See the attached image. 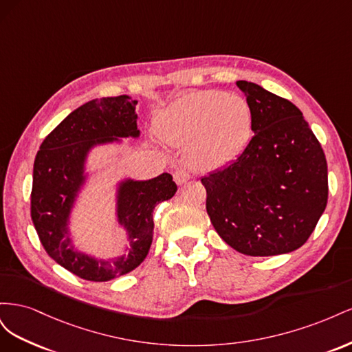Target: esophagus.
<instances>
[{"label": "esophagus", "instance_id": "esophagus-1", "mask_svg": "<svg viewBox=\"0 0 352 352\" xmlns=\"http://www.w3.org/2000/svg\"><path fill=\"white\" fill-rule=\"evenodd\" d=\"M173 179L177 185H182V184L188 182V180L190 179V175H189V172H186V170L179 168L173 173Z\"/></svg>", "mask_w": 352, "mask_h": 352}]
</instances>
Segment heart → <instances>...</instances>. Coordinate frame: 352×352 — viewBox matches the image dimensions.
Returning a JSON list of instances; mask_svg holds the SVG:
<instances>
[{
    "mask_svg": "<svg viewBox=\"0 0 352 352\" xmlns=\"http://www.w3.org/2000/svg\"><path fill=\"white\" fill-rule=\"evenodd\" d=\"M155 132L170 145H188L197 167L225 166L247 146L252 131L248 102L221 91L184 95L157 116Z\"/></svg>",
    "mask_w": 352,
    "mask_h": 352,
    "instance_id": "obj_1",
    "label": "heart"
}]
</instances>
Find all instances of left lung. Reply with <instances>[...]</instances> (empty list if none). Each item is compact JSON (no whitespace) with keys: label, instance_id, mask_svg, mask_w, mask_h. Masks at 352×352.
I'll use <instances>...</instances> for the list:
<instances>
[{"label":"left lung","instance_id":"1","mask_svg":"<svg viewBox=\"0 0 352 352\" xmlns=\"http://www.w3.org/2000/svg\"><path fill=\"white\" fill-rule=\"evenodd\" d=\"M252 113L254 136L230 164L201 179L219 236L252 257L295 251L327 204L323 148L300 109L260 85L236 82Z\"/></svg>","mask_w":352,"mask_h":352}]
</instances>
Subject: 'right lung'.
<instances>
[{"label": "right lung", "instance_id": "right-lung-1", "mask_svg": "<svg viewBox=\"0 0 352 352\" xmlns=\"http://www.w3.org/2000/svg\"><path fill=\"white\" fill-rule=\"evenodd\" d=\"M136 105L127 95L80 105L45 138L35 158L30 217L39 241L52 260L85 280L107 282L136 269L151 247L155 206L177 190L168 173L146 182L127 180L119 192V221L129 232V252L117 260L98 261L72 248L67 217L83 180L85 155L92 145L114 141V136L140 135Z\"/></svg>", "mask_w": 352, "mask_h": 352}]
</instances>
